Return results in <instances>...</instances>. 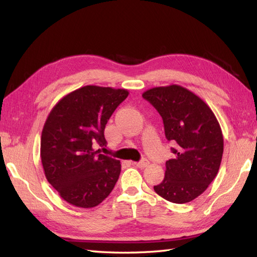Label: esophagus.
Returning a JSON list of instances; mask_svg holds the SVG:
<instances>
[{
    "mask_svg": "<svg viewBox=\"0 0 257 257\" xmlns=\"http://www.w3.org/2000/svg\"><path fill=\"white\" fill-rule=\"evenodd\" d=\"M134 165L136 167H138V168H146L147 166L149 165V161L147 160V159H143V160L139 161V162H134Z\"/></svg>",
    "mask_w": 257,
    "mask_h": 257,
    "instance_id": "1",
    "label": "esophagus"
}]
</instances>
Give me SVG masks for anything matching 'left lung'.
<instances>
[{
    "label": "left lung",
    "instance_id": "left-lung-1",
    "mask_svg": "<svg viewBox=\"0 0 257 257\" xmlns=\"http://www.w3.org/2000/svg\"><path fill=\"white\" fill-rule=\"evenodd\" d=\"M162 117L176 157L166 162L165 179L154 189L172 203L198 198L219 172L223 135L215 114L194 92L179 85L155 87L143 94Z\"/></svg>",
    "mask_w": 257,
    "mask_h": 257
}]
</instances>
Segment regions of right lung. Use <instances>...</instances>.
I'll return each mask as SVG.
<instances>
[{
    "mask_svg": "<svg viewBox=\"0 0 257 257\" xmlns=\"http://www.w3.org/2000/svg\"><path fill=\"white\" fill-rule=\"evenodd\" d=\"M127 89L88 85L64 96L51 110L41 138L47 181L69 204L90 209L110 194L121 165L101 155L106 123L128 97Z\"/></svg>",
    "mask_w": 257,
    "mask_h": 257,
    "instance_id": "1",
    "label": "right lung"
}]
</instances>
